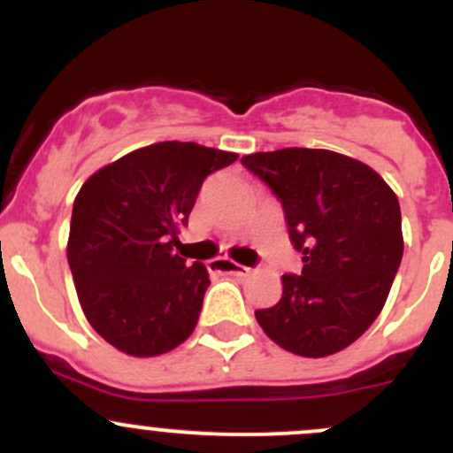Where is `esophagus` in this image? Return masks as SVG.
<instances>
[{"instance_id": "34e87169", "label": "esophagus", "mask_w": 453, "mask_h": 453, "mask_svg": "<svg viewBox=\"0 0 453 453\" xmlns=\"http://www.w3.org/2000/svg\"><path fill=\"white\" fill-rule=\"evenodd\" d=\"M210 267H212L217 273H230V276H236V278H243V276H248V273H250L248 267L232 263V260H227V258L210 260Z\"/></svg>"}]
</instances>
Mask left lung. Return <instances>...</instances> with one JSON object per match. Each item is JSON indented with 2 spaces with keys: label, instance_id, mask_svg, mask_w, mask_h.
<instances>
[{
  "label": "left lung",
  "instance_id": "obj_1",
  "mask_svg": "<svg viewBox=\"0 0 453 453\" xmlns=\"http://www.w3.org/2000/svg\"><path fill=\"white\" fill-rule=\"evenodd\" d=\"M245 168L280 199L303 276L256 311L260 328L300 357H328L377 319L403 256L395 190L368 164L326 149L243 155Z\"/></svg>",
  "mask_w": 453,
  "mask_h": 453
}]
</instances>
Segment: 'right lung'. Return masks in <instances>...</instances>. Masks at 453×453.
Wrapping results in <instances>:
<instances>
[{
    "instance_id": "obj_1",
    "label": "right lung",
    "mask_w": 453,
    "mask_h": 453,
    "mask_svg": "<svg viewBox=\"0 0 453 453\" xmlns=\"http://www.w3.org/2000/svg\"><path fill=\"white\" fill-rule=\"evenodd\" d=\"M236 157L195 142H157L81 186L67 263L87 322L120 353L157 357L197 326L208 269L173 248L205 177Z\"/></svg>"
}]
</instances>
